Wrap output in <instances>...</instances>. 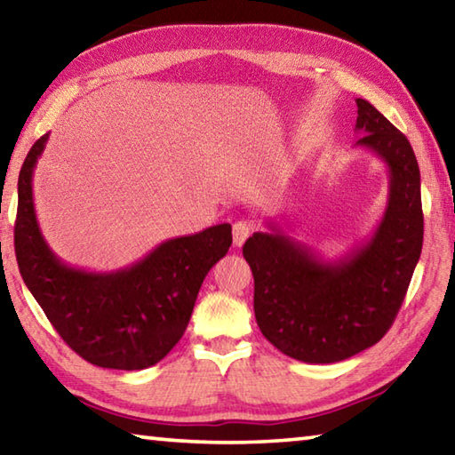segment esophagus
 Returning <instances> with one entry per match:
<instances>
[{
  "label": "esophagus",
  "mask_w": 455,
  "mask_h": 455,
  "mask_svg": "<svg viewBox=\"0 0 455 455\" xmlns=\"http://www.w3.org/2000/svg\"><path fill=\"white\" fill-rule=\"evenodd\" d=\"M251 235H252V225L249 220H236L233 225V238L236 246H241Z\"/></svg>",
  "instance_id": "obj_1"
}]
</instances>
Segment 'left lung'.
I'll list each match as a JSON object with an SVG mask.
<instances>
[{
    "instance_id": "8db88e82",
    "label": "left lung",
    "mask_w": 455,
    "mask_h": 455,
    "mask_svg": "<svg viewBox=\"0 0 455 455\" xmlns=\"http://www.w3.org/2000/svg\"><path fill=\"white\" fill-rule=\"evenodd\" d=\"M355 102V130L365 134L355 148L373 152L389 172L387 204L373 235L331 260L268 220V233L243 246L260 333L305 363H337L379 341L421 255V182L411 144L367 100Z\"/></svg>"
}]
</instances>
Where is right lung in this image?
<instances>
[{"label":"right lung","mask_w":455,"mask_h":455,"mask_svg":"<svg viewBox=\"0 0 455 455\" xmlns=\"http://www.w3.org/2000/svg\"><path fill=\"white\" fill-rule=\"evenodd\" d=\"M50 134L28 152L18 180L15 257L26 287L60 337L106 369L136 371L164 359L187 331L204 276L233 244L228 222L160 243L110 273L84 271L50 249L34 209L32 179Z\"/></svg>","instance_id":"add662e5"}]
</instances>
